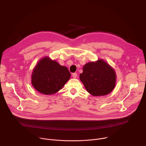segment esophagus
Here are the masks:
<instances>
[{"mask_svg": "<svg viewBox=\"0 0 146 146\" xmlns=\"http://www.w3.org/2000/svg\"><path fill=\"white\" fill-rule=\"evenodd\" d=\"M72 76H73V78H76L77 77V74L76 73H74L72 74Z\"/></svg>", "mask_w": 146, "mask_h": 146, "instance_id": "esophagus-1", "label": "esophagus"}]
</instances>
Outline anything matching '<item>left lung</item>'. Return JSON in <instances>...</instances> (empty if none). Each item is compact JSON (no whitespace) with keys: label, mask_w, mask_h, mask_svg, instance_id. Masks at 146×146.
Masks as SVG:
<instances>
[{"label":"left lung","mask_w":146,"mask_h":146,"mask_svg":"<svg viewBox=\"0 0 146 146\" xmlns=\"http://www.w3.org/2000/svg\"><path fill=\"white\" fill-rule=\"evenodd\" d=\"M80 79L86 89L93 96H103L110 93L115 85L114 70L105 61L99 59L89 62L83 67Z\"/></svg>","instance_id":"obj_1"}]
</instances>
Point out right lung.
<instances>
[{"label":"right lung","instance_id":"right-lung-1","mask_svg":"<svg viewBox=\"0 0 146 146\" xmlns=\"http://www.w3.org/2000/svg\"><path fill=\"white\" fill-rule=\"evenodd\" d=\"M68 69L46 56L41 59L33 70L32 84L39 92L45 95L56 93L70 79Z\"/></svg>","mask_w":146,"mask_h":146}]
</instances>
